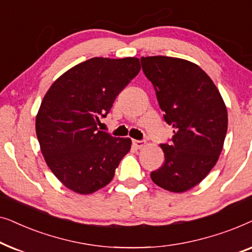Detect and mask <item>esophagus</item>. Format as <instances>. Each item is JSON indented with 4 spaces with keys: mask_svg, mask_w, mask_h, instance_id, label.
<instances>
[{
    "mask_svg": "<svg viewBox=\"0 0 252 252\" xmlns=\"http://www.w3.org/2000/svg\"><path fill=\"white\" fill-rule=\"evenodd\" d=\"M133 146L136 148V149H142V148L146 146V142L143 141H139V140H133Z\"/></svg>",
    "mask_w": 252,
    "mask_h": 252,
    "instance_id": "esophagus-1",
    "label": "esophagus"
}]
</instances>
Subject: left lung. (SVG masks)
I'll return each instance as SVG.
<instances>
[{"instance_id":"left-lung-1","label":"left lung","mask_w":252,"mask_h":252,"mask_svg":"<svg viewBox=\"0 0 252 252\" xmlns=\"http://www.w3.org/2000/svg\"><path fill=\"white\" fill-rule=\"evenodd\" d=\"M156 89L164 119L173 127L170 144H160L165 160L150 177L157 186L184 192L210 173L223 147L228 116L211 78L198 65L177 57L141 58Z\"/></svg>"}]
</instances>
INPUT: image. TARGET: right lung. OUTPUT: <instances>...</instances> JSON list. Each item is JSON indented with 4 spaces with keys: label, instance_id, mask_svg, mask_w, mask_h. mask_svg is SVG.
I'll list each match as a JSON object with an SVG mask.
<instances>
[{
    "label": "right lung",
    "instance_id": "obj_1",
    "mask_svg": "<svg viewBox=\"0 0 252 252\" xmlns=\"http://www.w3.org/2000/svg\"><path fill=\"white\" fill-rule=\"evenodd\" d=\"M140 70L135 57H94L62 74L44 95L35 118L40 149L72 191L88 195L105 187L130 150L129 137H113L97 125Z\"/></svg>",
    "mask_w": 252,
    "mask_h": 252
}]
</instances>
